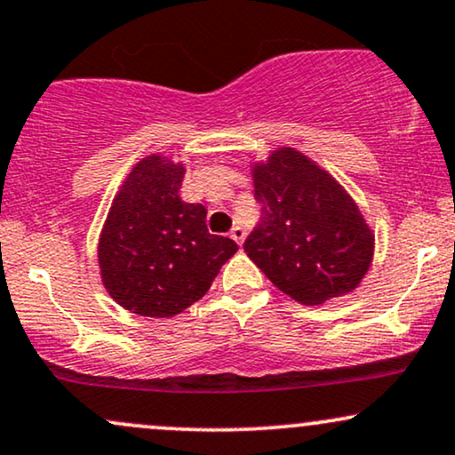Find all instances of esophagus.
<instances>
[{
	"mask_svg": "<svg viewBox=\"0 0 455 455\" xmlns=\"http://www.w3.org/2000/svg\"><path fill=\"white\" fill-rule=\"evenodd\" d=\"M231 237H233L235 242H237L239 245L243 243V239H245V231H243L242 227H239V224H237V227H233V228H231Z\"/></svg>",
	"mask_w": 455,
	"mask_h": 455,
	"instance_id": "1",
	"label": "esophagus"
}]
</instances>
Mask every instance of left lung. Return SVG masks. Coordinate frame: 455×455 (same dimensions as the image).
<instances>
[{"label":"left lung","mask_w":455,"mask_h":455,"mask_svg":"<svg viewBox=\"0 0 455 455\" xmlns=\"http://www.w3.org/2000/svg\"><path fill=\"white\" fill-rule=\"evenodd\" d=\"M251 178L262 216L243 250L254 265L303 305L358 288L375 237L346 188L294 148L273 150Z\"/></svg>","instance_id":"left-lung-1"}]
</instances>
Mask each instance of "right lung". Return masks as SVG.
I'll list each match as a JSON object with an SVG mask.
<instances>
[{
  "instance_id": "1",
  "label": "right lung",
  "mask_w": 455,
  "mask_h": 455,
  "mask_svg": "<svg viewBox=\"0 0 455 455\" xmlns=\"http://www.w3.org/2000/svg\"><path fill=\"white\" fill-rule=\"evenodd\" d=\"M184 173L182 163L146 156L109 207L97 248L101 282L131 314H182L237 251L233 239L207 231L204 205L180 199Z\"/></svg>"
}]
</instances>
